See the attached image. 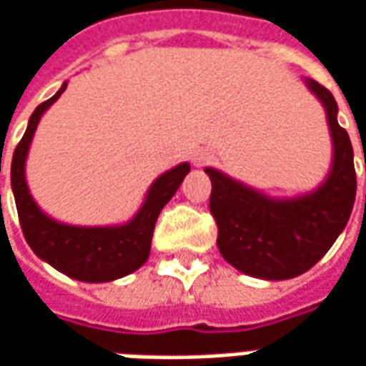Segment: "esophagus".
Here are the masks:
<instances>
[{
    "label": "esophagus",
    "instance_id": "34e87169",
    "mask_svg": "<svg viewBox=\"0 0 366 366\" xmlns=\"http://www.w3.org/2000/svg\"><path fill=\"white\" fill-rule=\"evenodd\" d=\"M205 161H207V155H204V153H194V155H192V162H194L196 167L204 164Z\"/></svg>",
    "mask_w": 366,
    "mask_h": 366
}]
</instances>
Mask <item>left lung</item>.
Returning a JSON list of instances; mask_svg holds the SVG:
<instances>
[{
	"label": "left lung",
	"instance_id": "8db88e82",
	"mask_svg": "<svg viewBox=\"0 0 366 366\" xmlns=\"http://www.w3.org/2000/svg\"><path fill=\"white\" fill-rule=\"evenodd\" d=\"M307 85L326 108L334 139L332 172L318 190L275 202L219 170L205 169L211 178L209 211L217 223L219 252L238 272L259 280H291L308 272L345 229L355 204L353 147L337 124V102L320 83L308 79Z\"/></svg>",
	"mask_w": 366,
	"mask_h": 366
}]
</instances>
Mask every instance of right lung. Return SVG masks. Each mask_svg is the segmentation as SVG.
<instances>
[{"mask_svg":"<svg viewBox=\"0 0 366 366\" xmlns=\"http://www.w3.org/2000/svg\"><path fill=\"white\" fill-rule=\"evenodd\" d=\"M66 86L61 85L52 99L44 100L36 107L29 120V128L13 153L11 186L17 204L19 223L23 229L24 240L29 242L32 252L58 272L86 283L118 280L135 272L147 262L157 217L167 202L176 194L184 176L190 172V164L182 162L159 176L151 186L139 213L122 227H71L44 215L26 188L24 159L40 116L44 114V110L52 102L58 100L59 94L66 91Z\"/></svg>","mask_w":366,"mask_h":366,"instance_id":"1","label":"right lung"}]
</instances>
